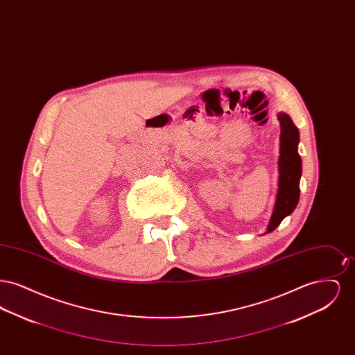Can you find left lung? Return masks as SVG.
I'll use <instances>...</instances> for the list:
<instances>
[{
	"label": "left lung",
	"mask_w": 355,
	"mask_h": 355,
	"mask_svg": "<svg viewBox=\"0 0 355 355\" xmlns=\"http://www.w3.org/2000/svg\"><path fill=\"white\" fill-rule=\"evenodd\" d=\"M281 125V148H279V182L274 210L268 230L271 233L282 220L290 216L300 201V181L302 175V161L298 154L300 132L286 113H279Z\"/></svg>",
	"instance_id": "1"
}]
</instances>
